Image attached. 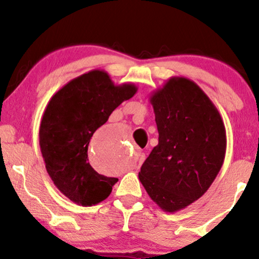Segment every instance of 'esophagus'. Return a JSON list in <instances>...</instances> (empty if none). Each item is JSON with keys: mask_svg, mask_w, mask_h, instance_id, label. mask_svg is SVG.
Instances as JSON below:
<instances>
[{"mask_svg": "<svg viewBox=\"0 0 259 259\" xmlns=\"http://www.w3.org/2000/svg\"><path fill=\"white\" fill-rule=\"evenodd\" d=\"M145 160V154L144 153H139L138 154V165H141Z\"/></svg>", "mask_w": 259, "mask_h": 259, "instance_id": "1", "label": "esophagus"}]
</instances>
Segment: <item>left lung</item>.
Listing matches in <instances>:
<instances>
[{"label": "left lung", "instance_id": "left-lung-1", "mask_svg": "<svg viewBox=\"0 0 259 259\" xmlns=\"http://www.w3.org/2000/svg\"><path fill=\"white\" fill-rule=\"evenodd\" d=\"M159 143L141 166L139 179L165 212L185 208L203 196L224 162L223 119L192 80L175 76L150 97Z\"/></svg>", "mask_w": 259, "mask_h": 259}]
</instances>
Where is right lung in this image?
Returning a JSON list of instances; mask_svg holds the SVG:
<instances>
[{
    "mask_svg": "<svg viewBox=\"0 0 259 259\" xmlns=\"http://www.w3.org/2000/svg\"><path fill=\"white\" fill-rule=\"evenodd\" d=\"M137 91L136 84L116 86L108 73L93 69L70 80L49 100L38 131L41 153L54 185L73 203L92 206L111 194L118 178L92 167L88 145L112 112Z\"/></svg>",
    "mask_w": 259,
    "mask_h": 259,
    "instance_id": "add662e5",
    "label": "right lung"
}]
</instances>
